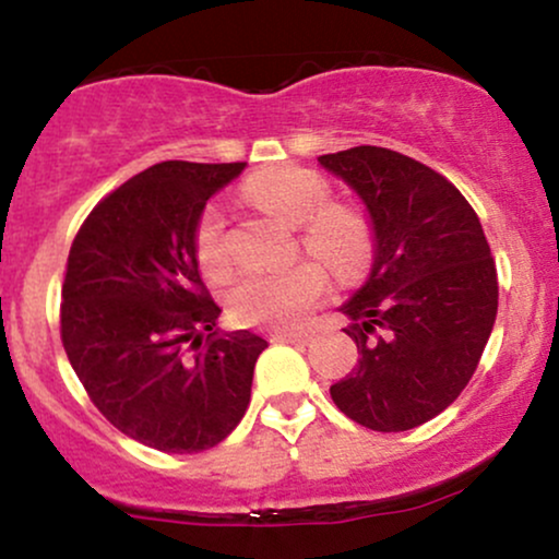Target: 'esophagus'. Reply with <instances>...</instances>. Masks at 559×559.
<instances>
[{
    "instance_id": "1",
    "label": "esophagus",
    "mask_w": 559,
    "mask_h": 559,
    "mask_svg": "<svg viewBox=\"0 0 559 559\" xmlns=\"http://www.w3.org/2000/svg\"><path fill=\"white\" fill-rule=\"evenodd\" d=\"M310 333H294V331H278L273 333V342H286V344H307L310 342Z\"/></svg>"
}]
</instances>
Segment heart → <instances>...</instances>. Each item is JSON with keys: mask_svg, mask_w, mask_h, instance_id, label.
Returning a JSON list of instances; mask_svg holds the SVG:
<instances>
[{"mask_svg": "<svg viewBox=\"0 0 559 559\" xmlns=\"http://www.w3.org/2000/svg\"><path fill=\"white\" fill-rule=\"evenodd\" d=\"M243 194L254 207L288 228H301L299 243L338 278H352L368 265L370 228L360 215L329 204L331 189L323 178L301 168H275L249 178ZM197 262L207 275H221L228 265L226 215L207 207L194 230ZM325 275L318 265L284 273H241L226 288V305L239 323L297 325L323 297Z\"/></svg>", "mask_w": 559, "mask_h": 559, "instance_id": "obj_1", "label": "heart"}]
</instances>
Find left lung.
Returning a JSON list of instances; mask_svg holds the SVG:
<instances>
[{
  "instance_id": "obj_1",
  "label": "left lung",
  "mask_w": 559,
  "mask_h": 559,
  "mask_svg": "<svg viewBox=\"0 0 559 559\" xmlns=\"http://www.w3.org/2000/svg\"><path fill=\"white\" fill-rule=\"evenodd\" d=\"M365 204L368 281L338 310L360 360L331 386L370 431H409L460 396L497 320V267L478 215L444 176L383 146L318 157Z\"/></svg>"
}]
</instances>
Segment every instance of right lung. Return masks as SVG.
Returning <instances> with one entry per match:
<instances>
[{
  "mask_svg": "<svg viewBox=\"0 0 559 559\" xmlns=\"http://www.w3.org/2000/svg\"><path fill=\"white\" fill-rule=\"evenodd\" d=\"M243 168L152 165L102 199L70 247L60 312L68 360L96 409L159 452L221 444L247 413L267 346L252 331L217 329L221 307L194 252L210 197Z\"/></svg>",
  "mask_w": 559,
  "mask_h": 559,
  "instance_id": "obj_1",
  "label": "right lung"
}]
</instances>
